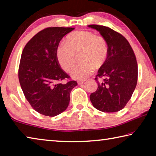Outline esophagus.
Here are the masks:
<instances>
[{"instance_id":"34e87169","label":"esophagus","mask_w":156,"mask_h":156,"mask_svg":"<svg viewBox=\"0 0 156 156\" xmlns=\"http://www.w3.org/2000/svg\"><path fill=\"white\" fill-rule=\"evenodd\" d=\"M84 80H78L77 81V83H78V84H80H80H83L84 83Z\"/></svg>"}]
</instances>
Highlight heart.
Segmentation results:
<instances>
[{"label":"heart","mask_w":156,"mask_h":156,"mask_svg":"<svg viewBox=\"0 0 156 156\" xmlns=\"http://www.w3.org/2000/svg\"><path fill=\"white\" fill-rule=\"evenodd\" d=\"M66 43L60 44L56 52L58 62L62 69L69 72L75 65L76 56L80 54L83 62L72 70L73 78H86L93 73L94 67H100L106 61L108 46L102 36L88 31H75L67 37Z\"/></svg>","instance_id":"heart-1"}]
</instances>
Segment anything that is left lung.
Here are the masks:
<instances>
[{"label":"left lung","instance_id":"1","mask_svg":"<svg viewBox=\"0 0 156 156\" xmlns=\"http://www.w3.org/2000/svg\"><path fill=\"white\" fill-rule=\"evenodd\" d=\"M106 40L108 55L95 80L97 90L90 95L93 106L102 112L122 109L133 94L138 81V64L133 50L122 34L103 25H90ZM102 78L99 82L97 79Z\"/></svg>","mask_w":156,"mask_h":156}]
</instances>
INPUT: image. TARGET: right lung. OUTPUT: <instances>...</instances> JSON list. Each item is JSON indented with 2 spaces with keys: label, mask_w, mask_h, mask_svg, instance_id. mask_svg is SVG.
I'll return each instance as SVG.
<instances>
[{
  "label": "right lung",
  "mask_w": 156,
  "mask_h": 156,
  "mask_svg": "<svg viewBox=\"0 0 156 156\" xmlns=\"http://www.w3.org/2000/svg\"><path fill=\"white\" fill-rule=\"evenodd\" d=\"M72 27H47L26 44L18 68V79L25 98L33 109L46 116H56L67 109L70 93L78 83L70 78L58 62L57 49Z\"/></svg>",
  "instance_id": "right-lung-1"
}]
</instances>
